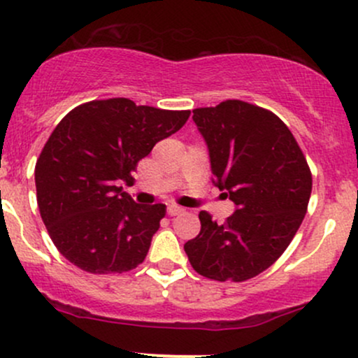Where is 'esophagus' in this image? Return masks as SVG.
<instances>
[{"mask_svg": "<svg viewBox=\"0 0 358 358\" xmlns=\"http://www.w3.org/2000/svg\"><path fill=\"white\" fill-rule=\"evenodd\" d=\"M166 212H168V215L175 217V215H180V213H183V208L178 207V205H170Z\"/></svg>", "mask_w": 358, "mask_h": 358, "instance_id": "34e87169", "label": "esophagus"}]
</instances>
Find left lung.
Masks as SVG:
<instances>
[{
	"label": "left lung",
	"mask_w": 358,
	"mask_h": 358,
	"mask_svg": "<svg viewBox=\"0 0 358 358\" xmlns=\"http://www.w3.org/2000/svg\"><path fill=\"white\" fill-rule=\"evenodd\" d=\"M213 185L236 203L217 224L200 212V234L185 244L192 268L215 281H245L278 261L298 232L311 195V171L285 122L268 109L229 99L193 109Z\"/></svg>",
	"instance_id": "8db88e82"
}]
</instances>
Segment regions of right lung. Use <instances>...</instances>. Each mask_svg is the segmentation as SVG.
Masks as SVG:
<instances>
[{"label": "right lung", "mask_w": 358, "mask_h": 358, "mask_svg": "<svg viewBox=\"0 0 358 358\" xmlns=\"http://www.w3.org/2000/svg\"><path fill=\"white\" fill-rule=\"evenodd\" d=\"M188 116L114 97L77 106L57 124L36 159L35 185L45 227L67 261L92 274L145 261L166 205L136 203L121 183L133 185L139 159Z\"/></svg>", "instance_id": "1"}]
</instances>
